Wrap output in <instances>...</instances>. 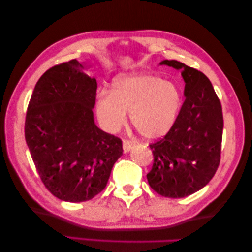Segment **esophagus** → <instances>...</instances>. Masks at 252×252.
Returning <instances> with one entry per match:
<instances>
[{"label":"esophagus","mask_w":252,"mask_h":252,"mask_svg":"<svg viewBox=\"0 0 252 252\" xmlns=\"http://www.w3.org/2000/svg\"><path fill=\"white\" fill-rule=\"evenodd\" d=\"M134 146V143L129 141V139H124L123 141V150L125 153H127V152H129L131 148H133Z\"/></svg>","instance_id":"1"}]
</instances>
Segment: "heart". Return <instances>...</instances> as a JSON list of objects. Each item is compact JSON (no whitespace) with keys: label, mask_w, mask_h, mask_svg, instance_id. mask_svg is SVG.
<instances>
[{"label":"heart","mask_w":252,"mask_h":252,"mask_svg":"<svg viewBox=\"0 0 252 252\" xmlns=\"http://www.w3.org/2000/svg\"><path fill=\"white\" fill-rule=\"evenodd\" d=\"M182 105L177 86L153 73L119 78L113 93L101 92L97 98V115L102 127L115 131L127 121L145 138L162 137L175 124Z\"/></svg>","instance_id":"obj_1"}]
</instances>
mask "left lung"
<instances>
[{
  "mask_svg": "<svg viewBox=\"0 0 252 252\" xmlns=\"http://www.w3.org/2000/svg\"><path fill=\"white\" fill-rule=\"evenodd\" d=\"M162 64L179 69L185 100L168 133L150 144L154 162L150 187L162 196L180 199L205 187L219 167L223 115L220 99L203 72L177 60Z\"/></svg>",
  "mask_w": 252,
  "mask_h": 252,
  "instance_id": "obj_1",
  "label": "left lung"
}]
</instances>
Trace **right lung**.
Segmentation results:
<instances>
[{"label": "right lung", "mask_w": 252, "mask_h": 252, "mask_svg": "<svg viewBox=\"0 0 252 252\" xmlns=\"http://www.w3.org/2000/svg\"><path fill=\"white\" fill-rule=\"evenodd\" d=\"M96 92V79L72 59L47 70L29 101L28 147L44 187L60 200H92L123 154L122 139L94 122Z\"/></svg>", "instance_id": "add662e5"}]
</instances>
